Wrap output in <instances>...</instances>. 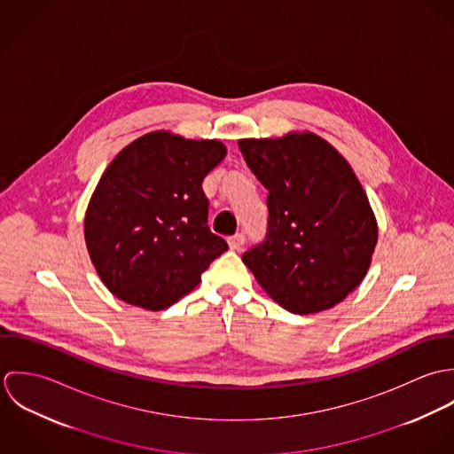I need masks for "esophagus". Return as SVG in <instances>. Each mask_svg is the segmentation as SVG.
I'll return each mask as SVG.
<instances>
[{"mask_svg": "<svg viewBox=\"0 0 454 454\" xmlns=\"http://www.w3.org/2000/svg\"><path fill=\"white\" fill-rule=\"evenodd\" d=\"M245 245V236L243 234H234L229 238V248L231 250H241Z\"/></svg>", "mask_w": 454, "mask_h": 454, "instance_id": "obj_1", "label": "esophagus"}]
</instances>
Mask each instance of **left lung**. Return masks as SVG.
I'll return each instance as SVG.
<instances>
[{"mask_svg":"<svg viewBox=\"0 0 454 454\" xmlns=\"http://www.w3.org/2000/svg\"><path fill=\"white\" fill-rule=\"evenodd\" d=\"M238 145L269 191L267 236L243 255L262 290L295 315L342 302L378 243L376 215L349 162L309 130Z\"/></svg>","mask_w":454,"mask_h":454,"instance_id":"8db88e82","label":"left lung"}]
</instances>
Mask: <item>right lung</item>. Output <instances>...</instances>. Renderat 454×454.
Returning <instances> with one entry per match:
<instances>
[{"label": "right lung", "instance_id": "1", "mask_svg": "<svg viewBox=\"0 0 454 454\" xmlns=\"http://www.w3.org/2000/svg\"><path fill=\"white\" fill-rule=\"evenodd\" d=\"M227 155L218 139L152 130L122 148L90 195L83 236L92 265L121 301L160 311L192 292L227 250L207 222L204 176Z\"/></svg>", "mask_w": 454, "mask_h": 454}]
</instances>
